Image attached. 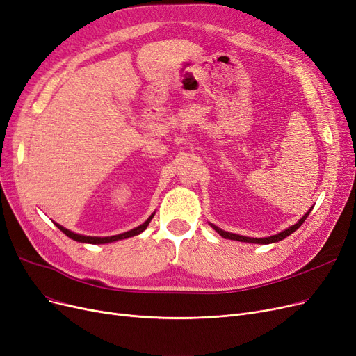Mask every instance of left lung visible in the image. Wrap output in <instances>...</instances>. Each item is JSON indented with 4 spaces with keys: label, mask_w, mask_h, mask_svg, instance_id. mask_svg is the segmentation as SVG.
<instances>
[{
    "label": "left lung",
    "mask_w": 356,
    "mask_h": 356,
    "mask_svg": "<svg viewBox=\"0 0 356 356\" xmlns=\"http://www.w3.org/2000/svg\"><path fill=\"white\" fill-rule=\"evenodd\" d=\"M312 211V207H311V209L309 211L302 217L296 225H293V226H291V227H287L286 230H283V232H280V233H277V234H273V236H270V238H246V236H241V234H234V233H229V232H226V230H221L220 227H217V226H214V225H211V222H209V226H211L220 236L221 238H225V239H230V241H239V242H248V243H261V245H268V243H274V242H279V241H283V239H286L289 234H292L295 230H298L300 226H302V222H304L305 220H307V217L309 216V213Z\"/></svg>",
    "instance_id": "1"
}]
</instances>
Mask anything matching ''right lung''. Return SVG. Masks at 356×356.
I'll return each mask as SVG.
<instances>
[{
  "instance_id": "right-lung-1",
  "label": "right lung",
  "mask_w": 356,
  "mask_h": 356,
  "mask_svg": "<svg viewBox=\"0 0 356 356\" xmlns=\"http://www.w3.org/2000/svg\"><path fill=\"white\" fill-rule=\"evenodd\" d=\"M155 214V213H154ZM154 214L152 216H149V218L143 222V225H140V226H138V227H135V229H131V230H129V232H124V233H120V234H115V236H105V238H98V236H85V234H77V233H73V232H70V230H67L65 227H63V226H60L58 222H54V225L65 234V236H69L70 239H73V241H76V242H82V243H92V245H99V243H110V242H115V241H122V239H127V238H131V236H136V234H140L145 229L148 227V225H149V221L152 220V217H154Z\"/></svg>"
}]
</instances>
